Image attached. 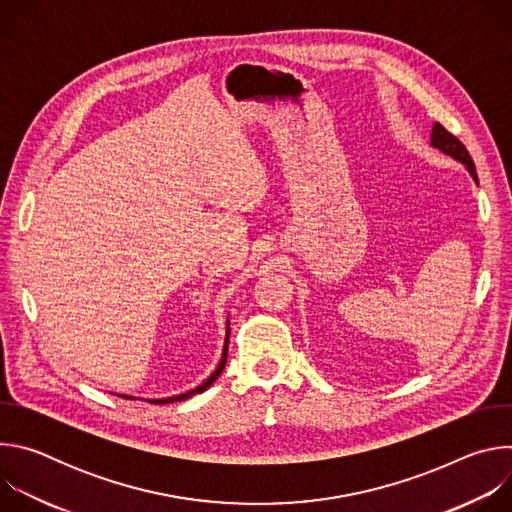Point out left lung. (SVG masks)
I'll use <instances>...</instances> for the list:
<instances>
[{"mask_svg":"<svg viewBox=\"0 0 512 512\" xmlns=\"http://www.w3.org/2000/svg\"><path fill=\"white\" fill-rule=\"evenodd\" d=\"M431 148L444 152L446 156L458 160L460 164L466 166V170L470 172V176L474 178V182L478 184V174H476V168H474V162L468 154V150L464 148V143L452 135L444 125L440 123H433V129H431Z\"/></svg>","mask_w":512,"mask_h":512,"instance_id":"obj_1","label":"left lung"}]
</instances>
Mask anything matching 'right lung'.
Instances as JSON below:
<instances>
[{
    "mask_svg": "<svg viewBox=\"0 0 512 512\" xmlns=\"http://www.w3.org/2000/svg\"><path fill=\"white\" fill-rule=\"evenodd\" d=\"M229 334H231V324H229V320H227V334H225V346H223L221 362H218V367L214 369V373H212L202 385H198V387L192 389V391L174 395V397H166V399H145V401L154 403V405H166V403H174V401H184V399H188V397H192V395H196V393H204L218 377H221V373H223V369H225V364H227V350H229ZM119 397H123V399H135V397H131V395H119Z\"/></svg>",
    "mask_w": 512,
    "mask_h": 512,
    "instance_id": "obj_1",
    "label": "right lung"
}]
</instances>
